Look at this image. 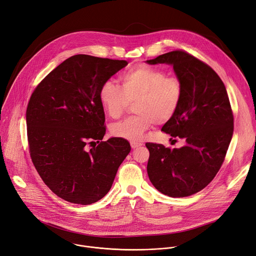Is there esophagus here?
I'll list each match as a JSON object with an SVG mask.
<instances>
[{
    "instance_id": "esophagus-1",
    "label": "esophagus",
    "mask_w": 256,
    "mask_h": 256,
    "mask_svg": "<svg viewBox=\"0 0 256 256\" xmlns=\"http://www.w3.org/2000/svg\"><path fill=\"white\" fill-rule=\"evenodd\" d=\"M140 144H138V142H130V147H132V149H136V148L140 147Z\"/></svg>"
}]
</instances>
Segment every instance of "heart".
Wrapping results in <instances>:
<instances>
[{
	"instance_id": "obj_1",
	"label": "heart",
	"mask_w": 256,
	"mask_h": 256,
	"mask_svg": "<svg viewBox=\"0 0 256 256\" xmlns=\"http://www.w3.org/2000/svg\"><path fill=\"white\" fill-rule=\"evenodd\" d=\"M122 87L106 80L100 87L99 99L106 114L118 118L130 101H134L136 116L112 126V134L132 142L142 140L144 132L155 122L165 124L178 110L182 99V84L157 68L138 66L120 77Z\"/></svg>"
}]
</instances>
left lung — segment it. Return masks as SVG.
Returning <instances> with one entry per match:
<instances>
[{"mask_svg": "<svg viewBox=\"0 0 256 256\" xmlns=\"http://www.w3.org/2000/svg\"><path fill=\"white\" fill-rule=\"evenodd\" d=\"M173 66L182 84L175 116L162 130L184 138L181 148L147 142V171L152 184L171 198H184L204 188L220 170L233 136V114L224 83L208 64L186 52L175 50L146 60Z\"/></svg>", "mask_w": 256, "mask_h": 256, "instance_id": "left-lung-1", "label": "left lung"}]
</instances>
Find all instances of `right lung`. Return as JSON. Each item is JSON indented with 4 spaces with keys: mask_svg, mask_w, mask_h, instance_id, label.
Masks as SVG:
<instances>
[{
    "mask_svg": "<svg viewBox=\"0 0 256 256\" xmlns=\"http://www.w3.org/2000/svg\"><path fill=\"white\" fill-rule=\"evenodd\" d=\"M128 64L72 56L30 97L26 124L32 162L50 190L66 202L91 204L101 200L130 152L126 140L101 142L105 116L99 99L101 85Z\"/></svg>",
    "mask_w": 256,
    "mask_h": 256,
    "instance_id": "add662e5",
    "label": "right lung"
}]
</instances>
